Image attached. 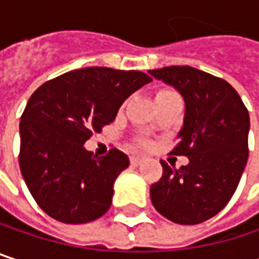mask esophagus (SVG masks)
I'll return each mask as SVG.
<instances>
[{
	"instance_id": "obj_1",
	"label": "esophagus",
	"mask_w": 259,
	"mask_h": 259,
	"mask_svg": "<svg viewBox=\"0 0 259 259\" xmlns=\"http://www.w3.org/2000/svg\"><path fill=\"white\" fill-rule=\"evenodd\" d=\"M141 162H142V157H139V156H132L130 157L132 166H138V165H141Z\"/></svg>"
}]
</instances>
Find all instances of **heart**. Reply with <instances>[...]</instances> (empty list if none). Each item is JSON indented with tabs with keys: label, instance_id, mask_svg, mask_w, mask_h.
Wrapping results in <instances>:
<instances>
[{
	"label": "heart",
	"instance_id": "b5f03b06",
	"mask_svg": "<svg viewBox=\"0 0 259 259\" xmlns=\"http://www.w3.org/2000/svg\"><path fill=\"white\" fill-rule=\"evenodd\" d=\"M168 93H172V91H169V90H160V91L157 93L156 99H157V97H162V96H165V94H168Z\"/></svg>",
	"mask_w": 259,
	"mask_h": 259
}]
</instances>
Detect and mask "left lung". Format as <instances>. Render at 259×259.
<instances>
[{
  "label": "left lung",
  "mask_w": 259,
  "mask_h": 259,
  "mask_svg": "<svg viewBox=\"0 0 259 259\" xmlns=\"http://www.w3.org/2000/svg\"><path fill=\"white\" fill-rule=\"evenodd\" d=\"M184 99L183 127L171 154L187 156L180 169L160 162L162 179L150 187L154 208L180 225L216 216L231 199L249 150V112L238 93L221 78L190 66L148 70Z\"/></svg>",
  "instance_id": "1"
}]
</instances>
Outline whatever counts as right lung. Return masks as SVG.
<instances>
[{
    "instance_id": "obj_1",
    "label": "right lung",
    "mask_w": 259,
    "mask_h": 259,
    "mask_svg": "<svg viewBox=\"0 0 259 259\" xmlns=\"http://www.w3.org/2000/svg\"><path fill=\"white\" fill-rule=\"evenodd\" d=\"M151 82L138 70L85 67L38 87L21 117L19 166L38 207L63 224L103 216L129 157L112 148L97 157L83 144L112 123L123 102Z\"/></svg>"
}]
</instances>
